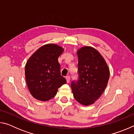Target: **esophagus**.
Here are the masks:
<instances>
[{
  "instance_id": "34e87169",
  "label": "esophagus",
  "mask_w": 134,
  "mask_h": 134,
  "mask_svg": "<svg viewBox=\"0 0 134 134\" xmlns=\"http://www.w3.org/2000/svg\"><path fill=\"white\" fill-rule=\"evenodd\" d=\"M65 79H66L67 82V83H69L70 82V76H67L66 77H65Z\"/></svg>"
}]
</instances>
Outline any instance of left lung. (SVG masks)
I'll return each mask as SVG.
<instances>
[{
    "instance_id": "obj_1",
    "label": "left lung",
    "mask_w": 134,
    "mask_h": 134,
    "mask_svg": "<svg viewBox=\"0 0 134 134\" xmlns=\"http://www.w3.org/2000/svg\"><path fill=\"white\" fill-rule=\"evenodd\" d=\"M77 54L79 79L71 84L72 94L81 105H90L105 90L109 79V70L105 59L92 47H83Z\"/></svg>"
}]
</instances>
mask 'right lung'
<instances>
[{"mask_svg": "<svg viewBox=\"0 0 134 134\" xmlns=\"http://www.w3.org/2000/svg\"><path fill=\"white\" fill-rule=\"evenodd\" d=\"M64 49L48 44L38 49L27 62L25 74L29 92L36 99L48 101L55 96L58 89L66 83L61 75L58 58Z\"/></svg>", "mask_w": 134, "mask_h": 134, "instance_id": "1", "label": "right lung"}]
</instances>
